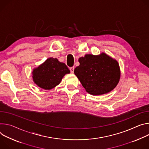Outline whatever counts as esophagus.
<instances>
[{
    "label": "esophagus",
    "mask_w": 149,
    "mask_h": 149,
    "mask_svg": "<svg viewBox=\"0 0 149 149\" xmlns=\"http://www.w3.org/2000/svg\"><path fill=\"white\" fill-rule=\"evenodd\" d=\"M74 67H71L70 68V72L72 73H73L74 72Z\"/></svg>",
    "instance_id": "1"
}]
</instances>
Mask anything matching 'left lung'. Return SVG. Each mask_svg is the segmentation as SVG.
Segmentation results:
<instances>
[{
  "label": "left lung",
  "instance_id": "obj_1",
  "mask_svg": "<svg viewBox=\"0 0 149 149\" xmlns=\"http://www.w3.org/2000/svg\"><path fill=\"white\" fill-rule=\"evenodd\" d=\"M79 62L80 65L74 72L89 93H107L117 85L120 77L119 64L106 54H86L79 58Z\"/></svg>",
  "mask_w": 149,
  "mask_h": 149
}]
</instances>
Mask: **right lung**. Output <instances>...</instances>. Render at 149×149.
<instances>
[{
    "label": "right lung",
    "instance_id": "obj_1",
    "mask_svg": "<svg viewBox=\"0 0 149 149\" xmlns=\"http://www.w3.org/2000/svg\"><path fill=\"white\" fill-rule=\"evenodd\" d=\"M70 73V70L64 63L57 58H48L43 64L33 71V80L44 89H52L58 85L63 77Z\"/></svg>",
    "mask_w": 149,
    "mask_h": 149
}]
</instances>
